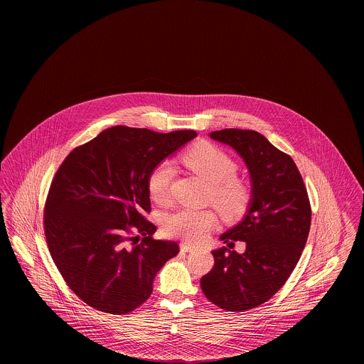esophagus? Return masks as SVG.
<instances>
[{"mask_svg": "<svg viewBox=\"0 0 364 364\" xmlns=\"http://www.w3.org/2000/svg\"><path fill=\"white\" fill-rule=\"evenodd\" d=\"M194 249V245H191L189 242H181V250L182 252H191Z\"/></svg>", "mask_w": 364, "mask_h": 364, "instance_id": "34e87169", "label": "esophagus"}]
</instances>
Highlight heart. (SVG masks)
Here are the masks:
<instances>
[{
    "instance_id": "b5f03b06",
    "label": "heart",
    "mask_w": 364,
    "mask_h": 364,
    "mask_svg": "<svg viewBox=\"0 0 364 364\" xmlns=\"http://www.w3.org/2000/svg\"><path fill=\"white\" fill-rule=\"evenodd\" d=\"M183 161L210 185V203L225 219H237L248 210L253 191L248 182L235 176L238 166L229 154L215 145L201 144L188 151ZM173 178V167L168 160L160 161L151 171L148 191L156 203L168 201ZM215 222L212 210L183 207L166 216L163 229L168 237L200 242L215 226Z\"/></svg>"
}]
</instances>
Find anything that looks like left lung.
<instances>
[{
	"instance_id": "obj_1",
	"label": "left lung",
	"mask_w": 364,
	"mask_h": 364,
	"mask_svg": "<svg viewBox=\"0 0 364 364\" xmlns=\"http://www.w3.org/2000/svg\"><path fill=\"white\" fill-rule=\"evenodd\" d=\"M210 138L228 144L248 166L253 198L244 220L220 235L229 248L212 250L215 264L201 289L215 306L244 312L266 303L293 272L306 247L311 204L296 163L253 130L225 129ZM246 242L244 254L232 250Z\"/></svg>"
}]
</instances>
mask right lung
Wrapping results in <instances>:
<instances>
[{
    "instance_id": "1",
    "label": "right lung",
    "mask_w": 364,
    "mask_h": 364,
    "mask_svg": "<svg viewBox=\"0 0 364 364\" xmlns=\"http://www.w3.org/2000/svg\"><path fill=\"white\" fill-rule=\"evenodd\" d=\"M197 136L115 126L68 154L52 179L43 231L63 279L97 311L126 315L152 294L154 275L179 245L154 240L148 176Z\"/></svg>"
}]
</instances>
